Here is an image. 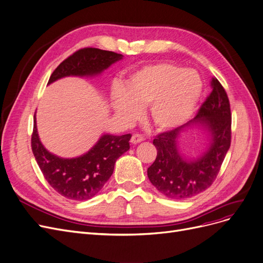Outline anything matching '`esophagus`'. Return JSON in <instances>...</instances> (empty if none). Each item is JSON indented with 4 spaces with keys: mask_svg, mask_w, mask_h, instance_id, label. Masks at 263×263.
<instances>
[{
    "mask_svg": "<svg viewBox=\"0 0 263 263\" xmlns=\"http://www.w3.org/2000/svg\"><path fill=\"white\" fill-rule=\"evenodd\" d=\"M143 141H144V138H143L141 134H138V133L133 134L132 138H131V143L132 144H139V143H141Z\"/></svg>",
    "mask_w": 263,
    "mask_h": 263,
    "instance_id": "1",
    "label": "esophagus"
}]
</instances>
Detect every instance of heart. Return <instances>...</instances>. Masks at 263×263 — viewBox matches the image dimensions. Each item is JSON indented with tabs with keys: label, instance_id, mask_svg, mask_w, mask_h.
<instances>
[{
	"label": "heart",
	"instance_id": "b5f03b06",
	"mask_svg": "<svg viewBox=\"0 0 263 263\" xmlns=\"http://www.w3.org/2000/svg\"><path fill=\"white\" fill-rule=\"evenodd\" d=\"M202 81L192 70L159 62L133 73L124 88L111 91L112 107L125 120L139 117L148 105V117L158 130H171L184 123L195 110L202 93Z\"/></svg>",
	"mask_w": 263,
	"mask_h": 263
}]
</instances>
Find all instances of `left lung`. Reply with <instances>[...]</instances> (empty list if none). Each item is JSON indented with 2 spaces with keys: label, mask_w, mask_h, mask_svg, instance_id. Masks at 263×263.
<instances>
[{
  "label": "left lung",
  "mask_w": 263,
  "mask_h": 263,
  "mask_svg": "<svg viewBox=\"0 0 263 263\" xmlns=\"http://www.w3.org/2000/svg\"><path fill=\"white\" fill-rule=\"evenodd\" d=\"M212 92L203 102L197 116L180 127L158 134L155 162L148 167L152 184L170 199H189L206 190L216 179L231 144L230 102L224 88L212 78ZM202 124L211 135L210 146L203 156L186 160L178 152L179 133L191 124Z\"/></svg>",
  "instance_id": "8db88e82"
}]
</instances>
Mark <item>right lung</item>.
Listing matches in <instances>:
<instances>
[{
    "label": "right lung",
    "mask_w": 263,
    "mask_h": 263,
    "mask_svg": "<svg viewBox=\"0 0 263 263\" xmlns=\"http://www.w3.org/2000/svg\"><path fill=\"white\" fill-rule=\"evenodd\" d=\"M121 59L122 54L114 51L92 47L79 49L57 66L48 84L65 76L98 75ZM131 136L104 134L85 155L72 159L60 158L50 154L41 143L34 115L31 147L48 184L66 199L83 201L95 197L103 188L114 172L116 160L129 151Z\"/></svg>",
    "instance_id": "add662e5"
}]
</instances>
